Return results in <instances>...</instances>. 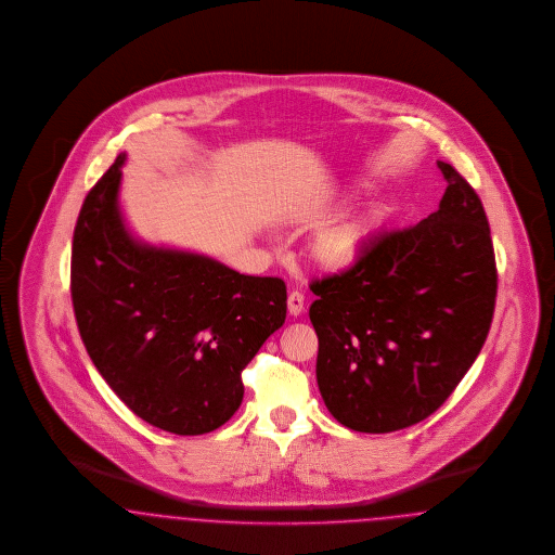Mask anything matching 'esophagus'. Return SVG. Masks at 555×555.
Instances as JSON below:
<instances>
[{"label":"esophagus","instance_id":"1","mask_svg":"<svg viewBox=\"0 0 555 555\" xmlns=\"http://www.w3.org/2000/svg\"><path fill=\"white\" fill-rule=\"evenodd\" d=\"M287 310L291 315H299L304 311V295L299 291H293L287 297Z\"/></svg>","mask_w":555,"mask_h":555}]
</instances>
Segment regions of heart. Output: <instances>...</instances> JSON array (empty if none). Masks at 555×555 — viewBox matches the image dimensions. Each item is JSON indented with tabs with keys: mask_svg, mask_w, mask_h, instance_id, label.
Listing matches in <instances>:
<instances>
[{
	"mask_svg": "<svg viewBox=\"0 0 555 555\" xmlns=\"http://www.w3.org/2000/svg\"><path fill=\"white\" fill-rule=\"evenodd\" d=\"M370 192V181L349 183L333 202L304 210L301 221H315L324 212L353 204ZM399 217V204L395 199H379L356 217L320 227L306 245V260L322 274H343L356 268L377 242L392 229Z\"/></svg>",
	"mask_w": 555,
	"mask_h": 555,
	"instance_id": "b5f03b06",
	"label": "heart"
}]
</instances>
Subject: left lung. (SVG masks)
<instances>
[{"label": "left lung", "mask_w": 555, "mask_h": 555, "mask_svg": "<svg viewBox=\"0 0 555 555\" xmlns=\"http://www.w3.org/2000/svg\"><path fill=\"white\" fill-rule=\"evenodd\" d=\"M438 167L448 185L436 212L386 233L349 272L311 283L318 388L356 431L429 417L488 338L498 291L488 217L463 176Z\"/></svg>", "instance_id": "obj_1"}]
</instances>
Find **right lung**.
I'll return each mask as SVG.
<instances>
[{
	"instance_id": "add662e5",
	"label": "right lung",
	"mask_w": 555,
	"mask_h": 555,
	"mask_svg": "<svg viewBox=\"0 0 555 555\" xmlns=\"http://www.w3.org/2000/svg\"><path fill=\"white\" fill-rule=\"evenodd\" d=\"M119 153L82 204L72 304L99 374L133 413L178 436L208 434L244 400L242 372L287 318V287L190 249L140 240L121 210Z\"/></svg>"
}]
</instances>
